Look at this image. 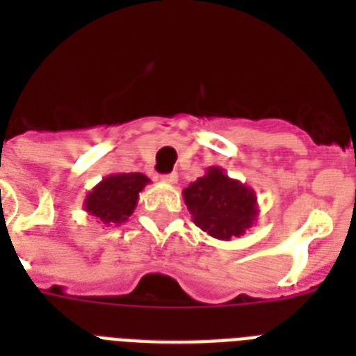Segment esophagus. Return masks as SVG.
Returning a JSON list of instances; mask_svg holds the SVG:
<instances>
[{"label": "esophagus", "instance_id": "esophagus-1", "mask_svg": "<svg viewBox=\"0 0 356 356\" xmlns=\"http://www.w3.org/2000/svg\"><path fill=\"white\" fill-rule=\"evenodd\" d=\"M177 179H179V175L175 172L162 175V181H164V183H168V184H175V183H177Z\"/></svg>", "mask_w": 356, "mask_h": 356}]
</instances>
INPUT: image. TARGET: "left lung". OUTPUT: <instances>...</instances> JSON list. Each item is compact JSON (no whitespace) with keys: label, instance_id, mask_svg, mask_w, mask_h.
Returning a JSON list of instances; mask_svg holds the SVG:
<instances>
[{"label":"left lung","instance_id":"obj_1","mask_svg":"<svg viewBox=\"0 0 356 356\" xmlns=\"http://www.w3.org/2000/svg\"><path fill=\"white\" fill-rule=\"evenodd\" d=\"M183 197L195 225L218 240L240 238L259 218L254 190L220 166L207 168L203 177L183 190Z\"/></svg>","mask_w":356,"mask_h":356}]
</instances>
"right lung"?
I'll use <instances>...</instances> for the list:
<instances>
[{"instance_id": "right-lung-1", "label": "right lung", "mask_w": 356, "mask_h": 356, "mask_svg": "<svg viewBox=\"0 0 356 356\" xmlns=\"http://www.w3.org/2000/svg\"><path fill=\"white\" fill-rule=\"evenodd\" d=\"M149 184L144 173H113L86 194L85 211L105 227L127 222L138 203V194Z\"/></svg>"}]
</instances>
